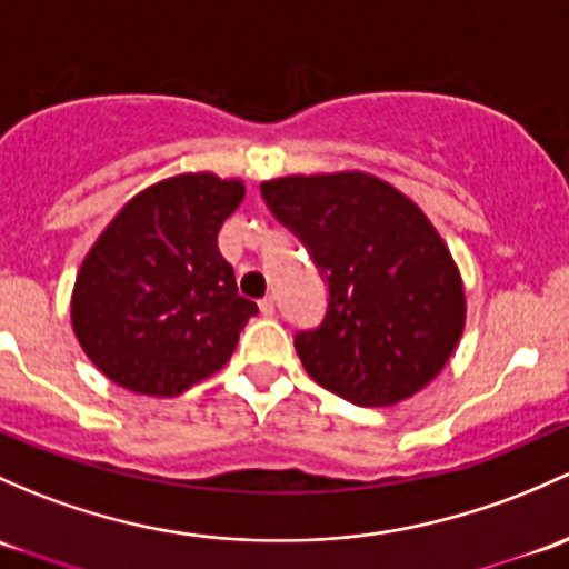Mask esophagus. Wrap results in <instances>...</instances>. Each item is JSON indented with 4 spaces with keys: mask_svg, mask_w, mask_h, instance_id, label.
<instances>
[{
    "mask_svg": "<svg viewBox=\"0 0 569 569\" xmlns=\"http://www.w3.org/2000/svg\"><path fill=\"white\" fill-rule=\"evenodd\" d=\"M259 308H261V313H264V316H272L274 313V300H272V297H264V300L259 302Z\"/></svg>",
    "mask_w": 569,
    "mask_h": 569,
    "instance_id": "34e87169",
    "label": "esophagus"
}]
</instances>
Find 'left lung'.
I'll list each match as a JSON object with an SVG mask.
<instances>
[{
    "instance_id": "left-lung-1",
    "label": "left lung",
    "mask_w": 569,
    "mask_h": 569,
    "mask_svg": "<svg viewBox=\"0 0 569 569\" xmlns=\"http://www.w3.org/2000/svg\"><path fill=\"white\" fill-rule=\"evenodd\" d=\"M261 196L330 291L321 325L295 338L310 379L357 406L428 387L456 351L466 297L422 209L362 171L269 179Z\"/></svg>"
}]
</instances>
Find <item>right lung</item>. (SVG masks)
<instances>
[{"instance_id":"obj_1","label":"right lung","mask_w":569,"mask_h":569,"mask_svg":"<svg viewBox=\"0 0 569 569\" xmlns=\"http://www.w3.org/2000/svg\"><path fill=\"white\" fill-rule=\"evenodd\" d=\"M242 199L239 179L209 171L163 179L133 196L92 244L70 319L113 385L171 398L234 355L259 305L237 291L218 234Z\"/></svg>"}]
</instances>
